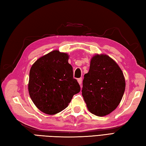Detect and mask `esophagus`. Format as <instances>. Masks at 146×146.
<instances>
[{
  "instance_id": "esophagus-1",
  "label": "esophagus",
  "mask_w": 146,
  "mask_h": 146,
  "mask_svg": "<svg viewBox=\"0 0 146 146\" xmlns=\"http://www.w3.org/2000/svg\"><path fill=\"white\" fill-rule=\"evenodd\" d=\"M78 84H79L80 85H81L82 83V78H78Z\"/></svg>"
}]
</instances>
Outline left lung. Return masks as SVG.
<instances>
[{
  "label": "left lung",
  "mask_w": 146,
  "mask_h": 146,
  "mask_svg": "<svg viewBox=\"0 0 146 146\" xmlns=\"http://www.w3.org/2000/svg\"><path fill=\"white\" fill-rule=\"evenodd\" d=\"M125 89L120 68L107 55H96L83 80L82 96L90 113L106 116L119 105Z\"/></svg>",
  "instance_id": "left-lung-1"
}]
</instances>
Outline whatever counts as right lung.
<instances>
[{
    "label": "right lung",
    "mask_w": 146,
    "mask_h": 146,
    "mask_svg": "<svg viewBox=\"0 0 146 146\" xmlns=\"http://www.w3.org/2000/svg\"><path fill=\"white\" fill-rule=\"evenodd\" d=\"M68 61L67 54L54 50L36 60L31 68L28 91L33 103L43 113L61 112L80 91Z\"/></svg>",
    "instance_id": "right-lung-1"
}]
</instances>
